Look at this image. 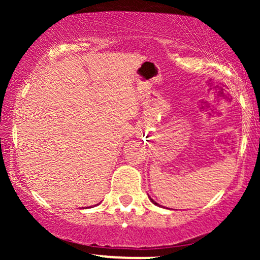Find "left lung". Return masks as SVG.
<instances>
[{
	"label": "left lung",
	"mask_w": 260,
	"mask_h": 260,
	"mask_svg": "<svg viewBox=\"0 0 260 260\" xmlns=\"http://www.w3.org/2000/svg\"><path fill=\"white\" fill-rule=\"evenodd\" d=\"M149 199H150V201H151V203H153V204H155V205H157V207H160V205H159V204H157V203H156V202H155V201H154V199H151V198H150V197H149ZM161 208H162V207H161Z\"/></svg>",
	"instance_id": "left-lung-1"
}]
</instances>
